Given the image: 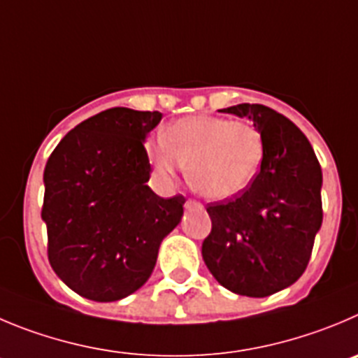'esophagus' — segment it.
<instances>
[{"mask_svg":"<svg viewBox=\"0 0 358 358\" xmlns=\"http://www.w3.org/2000/svg\"><path fill=\"white\" fill-rule=\"evenodd\" d=\"M185 208H187V210H194V208H201V203L194 201V199H187V201H185Z\"/></svg>","mask_w":358,"mask_h":358,"instance_id":"34e87169","label":"esophagus"}]
</instances>
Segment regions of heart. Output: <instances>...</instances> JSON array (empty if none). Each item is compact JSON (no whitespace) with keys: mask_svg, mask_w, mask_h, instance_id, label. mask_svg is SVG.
<instances>
[{"mask_svg":"<svg viewBox=\"0 0 358 358\" xmlns=\"http://www.w3.org/2000/svg\"><path fill=\"white\" fill-rule=\"evenodd\" d=\"M148 159L164 178H173L187 166L192 189L222 201L252 183L265 159V138L250 123L219 116H189L171 123L148 146Z\"/></svg>","mask_w":358,"mask_h":358,"instance_id":"heart-1","label":"heart"}]
</instances>
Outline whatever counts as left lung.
Returning <instances> with one entry per match:
<instances>
[{
  "mask_svg": "<svg viewBox=\"0 0 358 358\" xmlns=\"http://www.w3.org/2000/svg\"><path fill=\"white\" fill-rule=\"evenodd\" d=\"M224 113L250 120L265 138L262 169L243 192L206 206L212 231L201 247L220 286L263 299L299 280L322 228V168L302 130L262 103Z\"/></svg>",
  "mask_w": 358,
  "mask_h": 358,
  "instance_id": "left-lung-1",
  "label": "left lung"
}]
</instances>
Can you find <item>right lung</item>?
<instances>
[{
    "instance_id": "right-lung-1",
    "label": "right lung",
    "mask_w": 358,
    "mask_h": 358,
    "mask_svg": "<svg viewBox=\"0 0 358 358\" xmlns=\"http://www.w3.org/2000/svg\"><path fill=\"white\" fill-rule=\"evenodd\" d=\"M160 120L159 111L106 109L73 127L45 164L49 263L85 299L115 302L138 292L182 220L183 196L164 199L146 185L145 139Z\"/></svg>"
}]
</instances>
